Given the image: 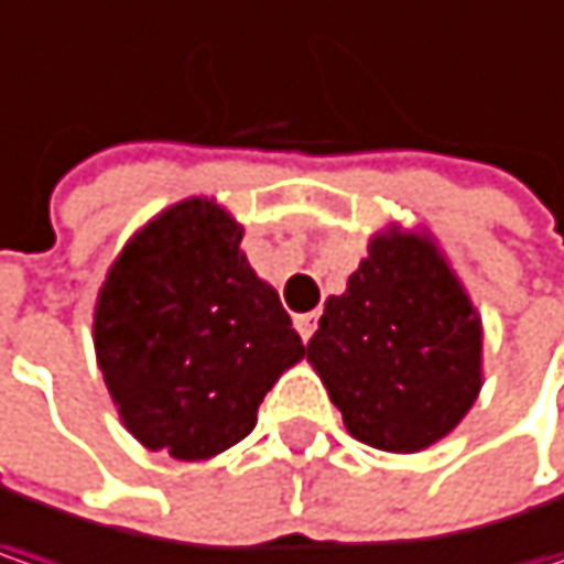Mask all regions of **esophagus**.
Instances as JSON below:
<instances>
[{
    "label": "esophagus",
    "instance_id": "obj_1",
    "mask_svg": "<svg viewBox=\"0 0 564 564\" xmlns=\"http://www.w3.org/2000/svg\"><path fill=\"white\" fill-rule=\"evenodd\" d=\"M316 313H300V316H293V326H296V333L303 341H310L313 338V329H316Z\"/></svg>",
    "mask_w": 564,
    "mask_h": 564
}]
</instances>
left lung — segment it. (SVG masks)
<instances>
[{
    "instance_id": "obj_1",
    "label": "left lung",
    "mask_w": 564,
    "mask_h": 564,
    "mask_svg": "<svg viewBox=\"0 0 564 564\" xmlns=\"http://www.w3.org/2000/svg\"><path fill=\"white\" fill-rule=\"evenodd\" d=\"M481 316L433 235L390 226L329 296L306 345L345 430L384 452H423L481 393Z\"/></svg>"
}]
</instances>
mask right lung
I'll return each instance as SVG.
<instances>
[{"mask_svg":"<svg viewBox=\"0 0 564 564\" xmlns=\"http://www.w3.org/2000/svg\"><path fill=\"white\" fill-rule=\"evenodd\" d=\"M241 235L216 199H180L131 235L96 296V361L126 430L180 462L241 442L306 355Z\"/></svg>","mask_w":564,"mask_h":564,"instance_id":"right-lung-1","label":"right lung"}]
</instances>
